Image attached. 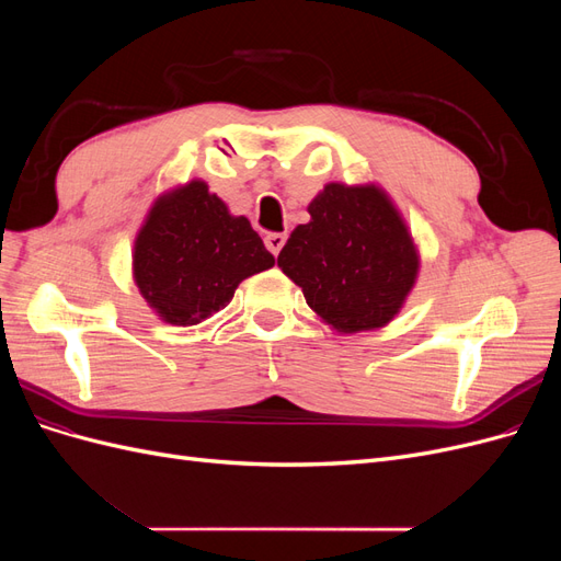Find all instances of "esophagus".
I'll return each mask as SVG.
<instances>
[{
  "label": "esophagus",
  "instance_id": "1",
  "mask_svg": "<svg viewBox=\"0 0 561 561\" xmlns=\"http://www.w3.org/2000/svg\"><path fill=\"white\" fill-rule=\"evenodd\" d=\"M285 241H287V236H285V233H266V239H264L266 250H268L271 254H276V257H278L280 248L285 245Z\"/></svg>",
  "mask_w": 561,
  "mask_h": 561
}]
</instances>
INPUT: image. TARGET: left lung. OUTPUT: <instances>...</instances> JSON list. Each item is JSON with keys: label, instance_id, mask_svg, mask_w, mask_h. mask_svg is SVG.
<instances>
[{"label": "left lung", "instance_id": "obj_1", "mask_svg": "<svg viewBox=\"0 0 561 561\" xmlns=\"http://www.w3.org/2000/svg\"><path fill=\"white\" fill-rule=\"evenodd\" d=\"M278 254V266L336 332L388 325L414 287L419 254L390 198L375 184L330 182Z\"/></svg>", "mask_w": 561, "mask_h": 561}]
</instances>
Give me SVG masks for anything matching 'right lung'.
Returning a JSON list of instances; mask_svg holds the SVG:
<instances>
[{"label": "right lung", "instance_id": "obj_1", "mask_svg": "<svg viewBox=\"0 0 561 561\" xmlns=\"http://www.w3.org/2000/svg\"><path fill=\"white\" fill-rule=\"evenodd\" d=\"M276 264L245 217L194 180L151 206L135 239L133 278L171 325H198L231 301L248 276Z\"/></svg>", "mask_w": 561, "mask_h": 561}]
</instances>
